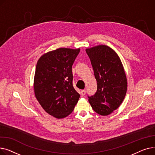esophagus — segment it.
Segmentation results:
<instances>
[{"mask_svg": "<svg viewBox=\"0 0 155 155\" xmlns=\"http://www.w3.org/2000/svg\"><path fill=\"white\" fill-rule=\"evenodd\" d=\"M86 94V91L85 90H82L81 91V95H82V96H84Z\"/></svg>", "mask_w": 155, "mask_h": 155, "instance_id": "obj_1", "label": "esophagus"}]
</instances>
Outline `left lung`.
Here are the masks:
<instances>
[{
  "mask_svg": "<svg viewBox=\"0 0 155 155\" xmlns=\"http://www.w3.org/2000/svg\"><path fill=\"white\" fill-rule=\"evenodd\" d=\"M91 60L97 88L88 101L94 110L107 116L123 102L127 91V78L117 54L110 47L99 45L85 50Z\"/></svg>",
  "mask_w": 155,
  "mask_h": 155,
  "instance_id": "1",
  "label": "left lung"
}]
</instances>
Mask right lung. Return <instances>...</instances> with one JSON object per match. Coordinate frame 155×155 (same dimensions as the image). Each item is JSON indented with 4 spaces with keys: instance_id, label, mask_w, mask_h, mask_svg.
<instances>
[{
    "instance_id": "1",
    "label": "right lung",
    "mask_w": 155,
    "mask_h": 155,
    "mask_svg": "<svg viewBox=\"0 0 155 155\" xmlns=\"http://www.w3.org/2000/svg\"><path fill=\"white\" fill-rule=\"evenodd\" d=\"M80 49L61 48L48 52L38 61L34 90L36 99L49 114L58 119L72 112L80 98L73 86L72 65Z\"/></svg>"
}]
</instances>
